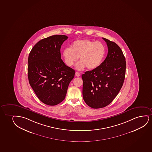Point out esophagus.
<instances>
[{
  "label": "esophagus",
  "mask_w": 152,
  "mask_h": 152,
  "mask_svg": "<svg viewBox=\"0 0 152 152\" xmlns=\"http://www.w3.org/2000/svg\"><path fill=\"white\" fill-rule=\"evenodd\" d=\"M75 75L77 77H80V73H79V72H75Z\"/></svg>",
  "instance_id": "esophagus-1"
}]
</instances>
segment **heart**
I'll list each match as a JSON object with an SVG mask.
<instances>
[{"label": "heart", "instance_id": "1", "mask_svg": "<svg viewBox=\"0 0 152 152\" xmlns=\"http://www.w3.org/2000/svg\"><path fill=\"white\" fill-rule=\"evenodd\" d=\"M106 54V47L102 42L88 39H79L71 44L70 48L64 49L62 56L66 65L71 67L78 60L76 68L82 70L86 67L92 70L102 64Z\"/></svg>", "mask_w": 152, "mask_h": 152}]
</instances>
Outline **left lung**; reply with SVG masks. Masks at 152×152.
<instances>
[{
  "mask_svg": "<svg viewBox=\"0 0 152 152\" xmlns=\"http://www.w3.org/2000/svg\"><path fill=\"white\" fill-rule=\"evenodd\" d=\"M107 44V56L96 69L82 75L83 96L92 108L105 107L117 96L124 81L126 61L121 48L115 42L102 38Z\"/></svg>",
  "mask_w": 152,
  "mask_h": 152,
  "instance_id": "left-lung-1",
  "label": "left lung"
}]
</instances>
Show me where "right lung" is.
<instances>
[{
	"instance_id": "1",
	"label": "right lung",
	"mask_w": 152,
	"mask_h": 152,
	"mask_svg": "<svg viewBox=\"0 0 152 152\" xmlns=\"http://www.w3.org/2000/svg\"><path fill=\"white\" fill-rule=\"evenodd\" d=\"M68 38L56 35L42 39L29 53V83L40 101L48 105H56L65 99L75 75V71L61 59V47Z\"/></svg>"
}]
</instances>
